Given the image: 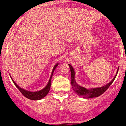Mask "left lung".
<instances>
[{
	"label": "left lung",
	"instance_id": "left-lung-1",
	"mask_svg": "<svg viewBox=\"0 0 126 126\" xmlns=\"http://www.w3.org/2000/svg\"><path fill=\"white\" fill-rule=\"evenodd\" d=\"M69 66L70 69V72H71V79H70V80H71V84L73 91L77 94L78 95L82 96L83 98H91L98 97V96L102 95L103 93H104L105 91H107V89L110 87V86L114 82V79H115V77H116L117 75L118 70V67L116 75H115V76L112 79V80L110 82H109L108 84L105 85L104 86H102V87L87 89V88H84L83 86H80V85H78L76 83V80H75V72L74 69H73V67L70 64H69Z\"/></svg>",
	"mask_w": 126,
	"mask_h": 126
}]
</instances>
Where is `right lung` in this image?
I'll return each mask as SVG.
<instances>
[{
	"mask_svg": "<svg viewBox=\"0 0 126 126\" xmlns=\"http://www.w3.org/2000/svg\"><path fill=\"white\" fill-rule=\"evenodd\" d=\"M59 65V63H57L54 65V67H53V70H52L51 72V75L50 76V78L49 79L48 83H47V85H46L45 87L43 88V89H41V90L38 91H35V92H31V91H27L25 89H23L21 87L18 86L16 83H15V81L13 80V79L12 77L11 76V79H12V80L14 82V83L15 84V85L16 86V88L19 90L20 92L22 94V95H24V96H25L26 98H28V99H31V100H40V99H43V98H44L45 96H46L47 94H48L49 91L50 89V86H51V78L53 76V72L55 70V69H56V67H57V66Z\"/></svg>",
	"mask_w": 126,
	"mask_h": 126,
	"instance_id": "obj_1",
	"label": "right lung"
}]
</instances>
